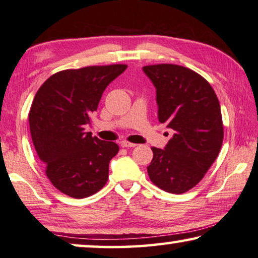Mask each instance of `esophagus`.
Wrapping results in <instances>:
<instances>
[{
  "mask_svg": "<svg viewBox=\"0 0 258 258\" xmlns=\"http://www.w3.org/2000/svg\"><path fill=\"white\" fill-rule=\"evenodd\" d=\"M120 144L122 148H135V146L137 145V144H135V143H130L128 141H122Z\"/></svg>",
  "mask_w": 258,
  "mask_h": 258,
  "instance_id": "obj_1",
  "label": "esophagus"
}]
</instances>
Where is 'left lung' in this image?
Segmentation results:
<instances>
[{
    "label": "left lung",
    "mask_w": 258,
    "mask_h": 258,
    "mask_svg": "<svg viewBox=\"0 0 258 258\" xmlns=\"http://www.w3.org/2000/svg\"><path fill=\"white\" fill-rule=\"evenodd\" d=\"M157 90L158 118L174 132L166 148H151L148 173L157 187L183 194L203 179L223 145L219 100L209 82L177 64L143 67Z\"/></svg>",
    "instance_id": "left-lung-1"
}]
</instances>
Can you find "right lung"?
<instances>
[{
  "label": "right lung",
  "mask_w": 258,
  "mask_h": 258,
  "mask_svg": "<svg viewBox=\"0 0 258 258\" xmlns=\"http://www.w3.org/2000/svg\"><path fill=\"white\" fill-rule=\"evenodd\" d=\"M125 64L92 66L51 75L29 113L31 137L51 184L74 198L89 197L108 180L118 145L85 132L102 93Z\"/></svg>",
  "instance_id": "add662e5"
}]
</instances>
